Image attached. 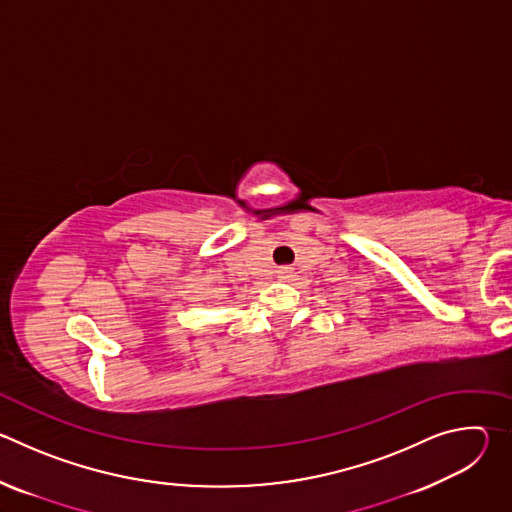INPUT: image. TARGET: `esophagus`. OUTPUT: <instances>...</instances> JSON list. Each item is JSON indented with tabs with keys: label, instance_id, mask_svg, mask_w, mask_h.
Segmentation results:
<instances>
[{
	"label": "esophagus",
	"instance_id": "1",
	"mask_svg": "<svg viewBox=\"0 0 512 512\" xmlns=\"http://www.w3.org/2000/svg\"><path fill=\"white\" fill-rule=\"evenodd\" d=\"M291 271H294V269H291L289 265H281V267H277V275H279V277H283V279L291 277Z\"/></svg>",
	"mask_w": 512,
	"mask_h": 512
}]
</instances>
